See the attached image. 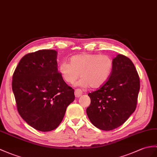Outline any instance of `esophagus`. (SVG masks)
<instances>
[{
    "mask_svg": "<svg viewBox=\"0 0 157 157\" xmlns=\"http://www.w3.org/2000/svg\"><path fill=\"white\" fill-rule=\"evenodd\" d=\"M82 94H83L82 91L80 90V89H76L75 90V96L76 98L80 97V96L82 95Z\"/></svg>",
    "mask_w": 157,
    "mask_h": 157,
    "instance_id": "1",
    "label": "esophagus"
}]
</instances>
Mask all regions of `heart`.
Returning <instances> with one entry per match:
<instances>
[{"label":"heart","instance_id":"obj_1","mask_svg":"<svg viewBox=\"0 0 157 157\" xmlns=\"http://www.w3.org/2000/svg\"><path fill=\"white\" fill-rule=\"evenodd\" d=\"M114 69V61L107 55L82 53L72 56L70 63L61 62L58 70L65 82L73 84L79 78L78 85L98 88L110 79Z\"/></svg>","mask_w":157,"mask_h":157}]
</instances>
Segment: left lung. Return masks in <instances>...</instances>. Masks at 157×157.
Here are the masks:
<instances>
[{
  "label": "left lung",
  "instance_id": "left-lung-1",
  "mask_svg": "<svg viewBox=\"0 0 157 157\" xmlns=\"http://www.w3.org/2000/svg\"><path fill=\"white\" fill-rule=\"evenodd\" d=\"M110 79L104 86L88 94L91 104L87 115L98 128L112 130L124 123L135 110L140 78L128 57L118 54L114 59Z\"/></svg>",
  "mask_w": 157,
  "mask_h": 157
}]
</instances>
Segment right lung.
<instances>
[{
  "label": "right lung",
  "mask_w": 157,
  "mask_h": 157,
  "mask_svg": "<svg viewBox=\"0 0 157 157\" xmlns=\"http://www.w3.org/2000/svg\"><path fill=\"white\" fill-rule=\"evenodd\" d=\"M57 54L43 49L25 55L13 75L18 112L29 125L42 132L56 129L75 99L74 90L58 71Z\"/></svg>",
  "instance_id": "obj_1"
}]
</instances>
